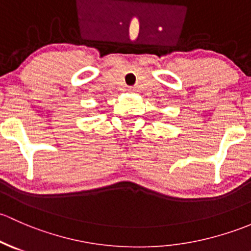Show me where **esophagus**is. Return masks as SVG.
Listing matches in <instances>:
<instances>
[{"mask_svg":"<svg viewBox=\"0 0 251 251\" xmlns=\"http://www.w3.org/2000/svg\"><path fill=\"white\" fill-rule=\"evenodd\" d=\"M128 92H129V93H135V89H134V88H129Z\"/></svg>","mask_w":251,"mask_h":251,"instance_id":"34e87169","label":"esophagus"}]
</instances>
